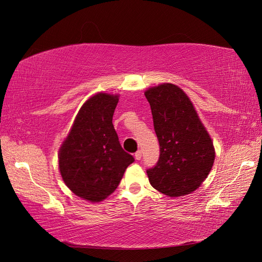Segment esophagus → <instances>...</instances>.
Returning <instances> with one entry per match:
<instances>
[{
  "label": "esophagus",
  "mask_w": 262,
  "mask_h": 262,
  "mask_svg": "<svg viewBox=\"0 0 262 262\" xmlns=\"http://www.w3.org/2000/svg\"><path fill=\"white\" fill-rule=\"evenodd\" d=\"M134 157H136V160L140 161L141 157H142V152H141V150H138V152H137L136 154H134Z\"/></svg>",
  "instance_id": "esophagus-1"
}]
</instances>
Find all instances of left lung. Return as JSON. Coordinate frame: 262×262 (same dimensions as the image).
I'll list each match as a JSON object with an SVG mask.
<instances>
[{
  "instance_id": "1",
  "label": "left lung",
  "mask_w": 262,
  "mask_h": 262,
  "mask_svg": "<svg viewBox=\"0 0 262 262\" xmlns=\"http://www.w3.org/2000/svg\"><path fill=\"white\" fill-rule=\"evenodd\" d=\"M160 158L146 170L149 184L168 196L191 193L208 177L215 158L213 142L185 92L173 84L150 87Z\"/></svg>"
}]
</instances>
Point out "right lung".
<instances>
[{
    "label": "right lung",
    "instance_id": "add662e5",
    "mask_svg": "<svg viewBox=\"0 0 262 262\" xmlns=\"http://www.w3.org/2000/svg\"><path fill=\"white\" fill-rule=\"evenodd\" d=\"M118 95L99 93L78 112L59 150V168L69 189L82 199L99 202L120 184L134 162L124 152L113 124Z\"/></svg>",
    "mask_w": 262,
    "mask_h": 262
}]
</instances>
